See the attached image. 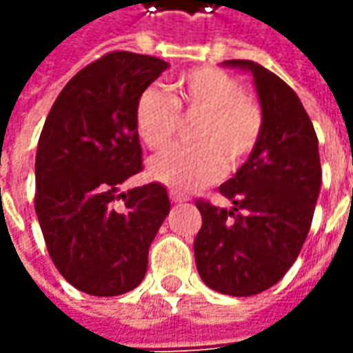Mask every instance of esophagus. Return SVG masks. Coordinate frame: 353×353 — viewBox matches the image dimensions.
Segmentation results:
<instances>
[{
    "label": "esophagus",
    "instance_id": "obj_1",
    "mask_svg": "<svg viewBox=\"0 0 353 353\" xmlns=\"http://www.w3.org/2000/svg\"><path fill=\"white\" fill-rule=\"evenodd\" d=\"M169 198H171L172 203H182V201H186V196H184V194H181V192H174V190L169 192Z\"/></svg>",
    "mask_w": 353,
    "mask_h": 353
}]
</instances>
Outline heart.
<instances>
[{"label": "heart", "mask_w": 353, "mask_h": 353, "mask_svg": "<svg viewBox=\"0 0 353 353\" xmlns=\"http://www.w3.org/2000/svg\"><path fill=\"white\" fill-rule=\"evenodd\" d=\"M174 98L148 88L136 101L140 140L159 152L179 134L182 117H200L192 130L196 145H176L150 161V174L174 190L190 192L219 179L223 161L236 169L261 140L263 111L240 80L217 67H196L174 82Z\"/></svg>", "instance_id": "heart-1"}]
</instances>
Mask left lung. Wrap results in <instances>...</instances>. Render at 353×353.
Instances as JSON below:
<instances>
[{
	"label": "left lung",
	"mask_w": 353,
	"mask_h": 353,
	"mask_svg": "<svg viewBox=\"0 0 353 353\" xmlns=\"http://www.w3.org/2000/svg\"><path fill=\"white\" fill-rule=\"evenodd\" d=\"M225 65L252 70L263 134L248 161L219 188L234 208L196 201L201 228L194 255L209 288L254 296L279 283L302 252L319 198V142L302 101L283 79L254 61Z\"/></svg>",
	"instance_id": "obj_1"
}]
</instances>
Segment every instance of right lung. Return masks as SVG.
<instances>
[{"label": "right lung", "mask_w": 353, "mask_h": 353, "mask_svg": "<svg viewBox=\"0 0 353 353\" xmlns=\"http://www.w3.org/2000/svg\"><path fill=\"white\" fill-rule=\"evenodd\" d=\"M169 67L111 51L79 70L51 105L36 152L34 208L51 261L90 296L134 290L169 215L165 186L119 192L142 171L136 101Z\"/></svg>", "instance_id": "right-lung-1"}]
</instances>
